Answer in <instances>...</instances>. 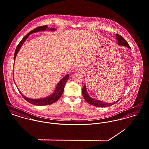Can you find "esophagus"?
<instances>
[{
	"label": "esophagus",
	"instance_id": "1",
	"mask_svg": "<svg viewBox=\"0 0 149 149\" xmlns=\"http://www.w3.org/2000/svg\"><path fill=\"white\" fill-rule=\"evenodd\" d=\"M77 71L78 72H82L83 71V68H78L77 69Z\"/></svg>",
	"mask_w": 149,
	"mask_h": 149
}]
</instances>
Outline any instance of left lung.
<instances>
[{
    "label": "left lung",
    "instance_id": "left-lung-1",
    "mask_svg": "<svg viewBox=\"0 0 149 149\" xmlns=\"http://www.w3.org/2000/svg\"><path fill=\"white\" fill-rule=\"evenodd\" d=\"M116 39L118 40V44L120 46H123L127 47H129V49H131L130 46L129 45L128 43L125 40V39L120 35L119 34H116ZM82 95L84 99H85V100L89 104L97 106V107H107V106H111L114 104H115L118 101H116V102H113V103H105L103 102H102L99 100L97 99H94L92 98L91 97H90V96L88 95L87 92V88L86 87V85L84 84L83 87L82 91Z\"/></svg>",
    "mask_w": 149,
    "mask_h": 149
}]
</instances>
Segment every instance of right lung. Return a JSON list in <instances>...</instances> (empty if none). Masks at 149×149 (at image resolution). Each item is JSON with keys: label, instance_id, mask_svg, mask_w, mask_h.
Returning <instances> with one entry per match:
<instances>
[{"label": "right lung", "instance_id": "add662e5", "mask_svg": "<svg viewBox=\"0 0 149 149\" xmlns=\"http://www.w3.org/2000/svg\"><path fill=\"white\" fill-rule=\"evenodd\" d=\"M47 28V26H39L38 27L35 28V29L31 31H30L29 33H27L22 39V40L19 42V43L17 45V49L15 51V54H14V61L15 62V60L16 58V56H17V54L18 52V51H19V49H20V47H22V46L23 45V43L25 42V40L27 39V38L29 36V35L31 33H36V32H39V31H45L46 30ZM50 31H55V29L52 28V29H49ZM69 78V74H67L66 75L63 77L60 81L58 83L56 87L55 88V90L54 91V93L51 94L50 96L46 97V98H41V99H31V98H27L26 97H25L24 95H23L19 91V93H20L21 95H22V97H23V98L26 100L27 102H29V103L36 105V106H45V105H48V104H52L55 102H56L58 99L61 98V97L62 96L63 91H64V88H65V84L66 83L67 81L68 80ZM19 90V89H18Z\"/></svg>", "mask_w": 149, "mask_h": 149}]
</instances>
